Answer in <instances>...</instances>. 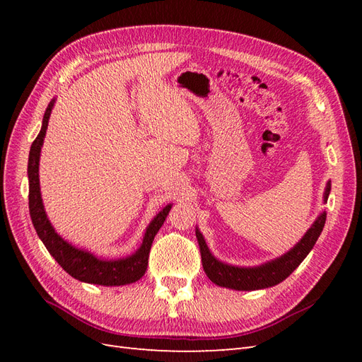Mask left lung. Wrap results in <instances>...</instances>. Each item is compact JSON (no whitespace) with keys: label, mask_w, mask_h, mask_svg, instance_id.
Segmentation results:
<instances>
[{"label":"left lung","mask_w":362,"mask_h":362,"mask_svg":"<svg viewBox=\"0 0 362 362\" xmlns=\"http://www.w3.org/2000/svg\"><path fill=\"white\" fill-rule=\"evenodd\" d=\"M329 193H331V181H327L325 193H323L325 204L327 202V196H329ZM325 222H326V211H322L308 231L305 233V235L288 252H286V254L275 259L262 262V264L254 266V267L233 266V264L222 262L221 259H217L211 254L210 249H208L199 228H196V238H198V243H199L202 267H204L205 275L218 287L233 288L240 291L262 290V288L278 286L279 282L288 278L291 273L298 269L300 262L306 258V255L310 254L317 242V238L320 237L323 231Z\"/></svg>","instance_id":"1"}]
</instances>
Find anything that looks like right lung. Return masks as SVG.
<instances>
[{
    "label": "right lung",
    "mask_w": 362,
    "mask_h": 362,
    "mask_svg": "<svg viewBox=\"0 0 362 362\" xmlns=\"http://www.w3.org/2000/svg\"><path fill=\"white\" fill-rule=\"evenodd\" d=\"M54 104H56V98H52L51 103L48 104L45 115H43L42 128L39 131L36 140L33 141V145L30 148L28 206H30L31 222L35 225L39 238L42 240V243L45 245L52 258L56 259L63 267V270L68 272L72 278L78 279L81 282L96 284V286H105V287H119V286H127V284H133L145 275L152 242H154V237L157 235L158 229L161 228L164 221H166V217L172 208V204H168L154 218H152L151 223L146 228L140 247L134 252V254L124 258L108 259L103 257H96L95 254H92V252L76 247L72 243L66 242L63 237H60L56 233L54 226L51 225L49 218L45 213V206H43L42 194H40V182H39L40 149L43 145V139H45V134H47L48 120H49Z\"/></svg>",
    "instance_id": "add662e5"
}]
</instances>
